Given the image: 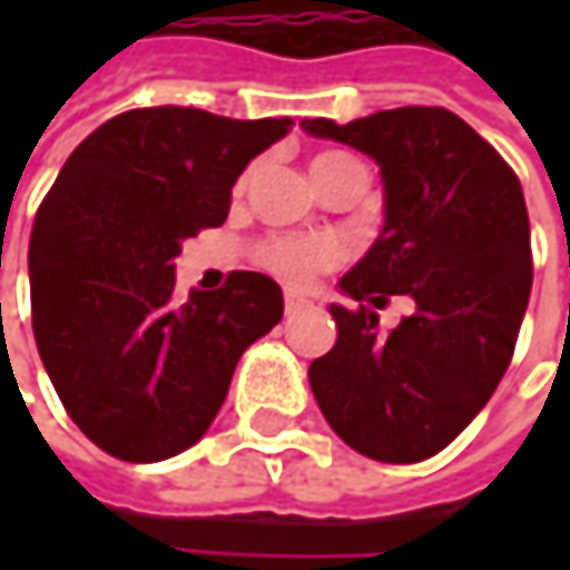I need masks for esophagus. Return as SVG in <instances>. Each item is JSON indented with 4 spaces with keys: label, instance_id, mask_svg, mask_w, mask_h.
Masks as SVG:
<instances>
[{
    "label": "esophagus",
    "instance_id": "esophagus-1",
    "mask_svg": "<svg viewBox=\"0 0 570 570\" xmlns=\"http://www.w3.org/2000/svg\"><path fill=\"white\" fill-rule=\"evenodd\" d=\"M306 306H309V299H306L303 293H293V289H286V296H284L286 316H293V313H299V309H306Z\"/></svg>",
    "mask_w": 570,
    "mask_h": 570
}]
</instances>
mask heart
<instances>
[{"label": "heart", "mask_w": 570, "mask_h": 570, "mask_svg": "<svg viewBox=\"0 0 570 570\" xmlns=\"http://www.w3.org/2000/svg\"><path fill=\"white\" fill-rule=\"evenodd\" d=\"M343 155H320L313 165L320 161H333ZM340 257V247L326 237H277L271 244L261 247V264L277 274L286 284H309L316 271L330 267Z\"/></svg>", "instance_id": "1"}]
</instances>
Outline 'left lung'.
Listing matches in <instances>:
<instances>
[{
    "label": "left lung",
    "mask_w": 570,
    "mask_h": 570,
    "mask_svg": "<svg viewBox=\"0 0 570 570\" xmlns=\"http://www.w3.org/2000/svg\"><path fill=\"white\" fill-rule=\"evenodd\" d=\"M299 128L370 155L383 177V230L340 277V293L370 306L330 303L336 343L309 363V390L360 455L422 462L485 409L512 363L531 293L521 184L445 108L405 105L346 125L303 118ZM393 292L416 309L383 334L375 311Z\"/></svg>",
    "instance_id": "obj_1"
}]
</instances>
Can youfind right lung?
I'll use <instances>...</instances> for the list:
<instances>
[{
  "instance_id": "1",
  "label": "right lung",
  "mask_w": 570,
  "mask_h": 570,
  "mask_svg": "<svg viewBox=\"0 0 570 570\" xmlns=\"http://www.w3.org/2000/svg\"><path fill=\"white\" fill-rule=\"evenodd\" d=\"M289 118L135 108L95 128L46 194L29 240L32 330L71 422L108 455L161 462L224 405L237 360L284 316L267 274L174 296V257L220 227L244 168Z\"/></svg>"
}]
</instances>
